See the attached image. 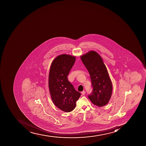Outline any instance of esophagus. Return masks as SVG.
Here are the masks:
<instances>
[{
	"label": "esophagus",
	"instance_id": "esophagus-1",
	"mask_svg": "<svg viewBox=\"0 0 146 146\" xmlns=\"http://www.w3.org/2000/svg\"><path fill=\"white\" fill-rule=\"evenodd\" d=\"M82 94L83 95H84L85 94V90H83V92H82Z\"/></svg>",
	"mask_w": 146,
	"mask_h": 146
}]
</instances>
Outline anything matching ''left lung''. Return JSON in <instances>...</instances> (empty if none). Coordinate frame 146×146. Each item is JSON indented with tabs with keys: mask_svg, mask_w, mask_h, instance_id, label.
<instances>
[{
	"mask_svg": "<svg viewBox=\"0 0 146 146\" xmlns=\"http://www.w3.org/2000/svg\"><path fill=\"white\" fill-rule=\"evenodd\" d=\"M90 75L93 90L88 96L92 103L99 107L107 104L112 94V85L102 57L94 51L81 56Z\"/></svg>",
	"mask_w": 146,
	"mask_h": 146,
	"instance_id": "1",
	"label": "left lung"
}]
</instances>
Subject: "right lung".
Here are the masks:
<instances>
[{
	"mask_svg": "<svg viewBox=\"0 0 146 146\" xmlns=\"http://www.w3.org/2000/svg\"><path fill=\"white\" fill-rule=\"evenodd\" d=\"M75 61L76 57L61 54L53 60L49 70L48 87L52 100L57 107L65 112L75 109L81 95L68 79Z\"/></svg>",
	"mask_w": 146,
	"mask_h": 146,
	"instance_id": "right-lung-1",
	"label": "right lung"
}]
</instances>
